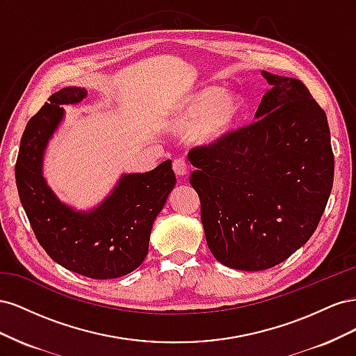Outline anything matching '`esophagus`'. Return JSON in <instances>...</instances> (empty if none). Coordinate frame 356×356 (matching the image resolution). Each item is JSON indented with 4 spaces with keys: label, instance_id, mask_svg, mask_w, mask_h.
Masks as SVG:
<instances>
[{
    "label": "esophagus",
    "instance_id": "1",
    "mask_svg": "<svg viewBox=\"0 0 356 356\" xmlns=\"http://www.w3.org/2000/svg\"><path fill=\"white\" fill-rule=\"evenodd\" d=\"M172 169L178 177H184L187 174V161L182 157H178L172 161Z\"/></svg>",
    "mask_w": 356,
    "mask_h": 356
}]
</instances>
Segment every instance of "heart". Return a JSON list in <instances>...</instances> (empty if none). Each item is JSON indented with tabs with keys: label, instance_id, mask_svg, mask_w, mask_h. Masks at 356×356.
I'll list each match as a JSON object with an SVG mask.
<instances>
[{
	"label": "heart",
	"instance_id": "b5f03b06",
	"mask_svg": "<svg viewBox=\"0 0 356 356\" xmlns=\"http://www.w3.org/2000/svg\"><path fill=\"white\" fill-rule=\"evenodd\" d=\"M245 102L238 92L203 88L178 101L169 111L168 123L174 131L187 129V139L211 145L227 136L243 115Z\"/></svg>",
	"mask_w": 356,
	"mask_h": 356
}]
</instances>
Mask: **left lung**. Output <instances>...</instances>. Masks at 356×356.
<instances>
[{
  "label": "left lung",
  "mask_w": 356,
  "mask_h": 356,
  "mask_svg": "<svg viewBox=\"0 0 356 356\" xmlns=\"http://www.w3.org/2000/svg\"><path fill=\"white\" fill-rule=\"evenodd\" d=\"M263 75L272 88L258 120L188 153L209 250L248 272L285 261L310 239L334 179L325 111L300 80Z\"/></svg>",
  "instance_id": "obj_1"
}]
</instances>
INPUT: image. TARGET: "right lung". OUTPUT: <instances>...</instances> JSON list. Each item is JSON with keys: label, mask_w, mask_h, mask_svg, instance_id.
Masks as SVG:
<instances>
[{"label": "right lung", "mask_w": 356, "mask_h": 356, "mask_svg": "<svg viewBox=\"0 0 356 356\" xmlns=\"http://www.w3.org/2000/svg\"><path fill=\"white\" fill-rule=\"evenodd\" d=\"M84 96V89L65 88L31 117L20 139L16 186L32 232L51 260L92 279H114L144 261L153 222L175 186V174L166 160L145 174L123 175L113 195L92 212L62 204L41 175L42 153L62 118L59 105L77 104Z\"/></svg>", "instance_id": "add662e5"}]
</instances>
